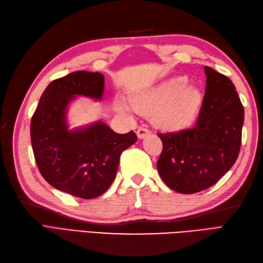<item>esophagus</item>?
I'll return each instance as SVG.
<instances>
[{"label": "esophagus", "instance_id": "esophagus-1", "mask_svg": "<svg viewBox=\"0 0 263 263\" xmlns=\"http://www.w3.org/2000/svg\"><path fill=\"white\" fill-rule=\"evenodd\" d=\"M150 135V131L146 127H139L137 131V136L139 139H144L146 137H148Z\"/></svg>", "mask_w": 263, "mask_h": 263}]
</instances>
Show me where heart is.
I'll return each instance as SVG.
<instances>
[{
    "mask_svg": "<svg viewBox=\"0 0 263 263\" xmlns=\"http://www.w3.org/2000/svg\"><path fill=\"white\" fill-rule=\"evenodd\" d=\"M202 102L200 89L189 83L183 76L170 78L130 97L133 109L142 115H150L153 124L166 131L181 130L191 124Z\"/></svg>",
    "mask_w": 263,
    "mask_h": 263,
    "instance_id": "b5f03b06",
    "label": "heart"
}]
</instances>
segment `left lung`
Here are the masks:
<instances>
[{"mask_svg": "<svg viewBox=\"0 0 263 263\" xmlns=\"http://www.w3.org/2000/svg\"><path fill=\"white\" fill-rule=\"evenodd\" d=\"M205 93L191 128L159 133L161 180L175 192L197 193L214 185L232 168L241 148L244 108L234 83L204 66Z\"/></svg>", "mask_w": 263, "mask_h": 263, "instance_id": "obj_1", "label": "left lung"}]
</instances>
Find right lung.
Wrapping results in <instances>:
<instances>
[{
    "instance_id": "right-lung-1",
    "label": "right lung",
    "mask_w": 263,
    "mask_h": 263,
    "mask_svg": "<svg viewBox=\"0 0 263 263\" xmlns=\"http://www.w3.org/2000/svg\"><path fill=\"white\" fill-rule=\"evenodd\" d=\"M104 89L98 72H72L49 83L31 119V146L42 176L77 198L102 195L115 180L122 152L138 140L133 131L120 135L102 121L69 128L71 103L78 96L102 100Z\"/></svg>"
}]
</instances>
